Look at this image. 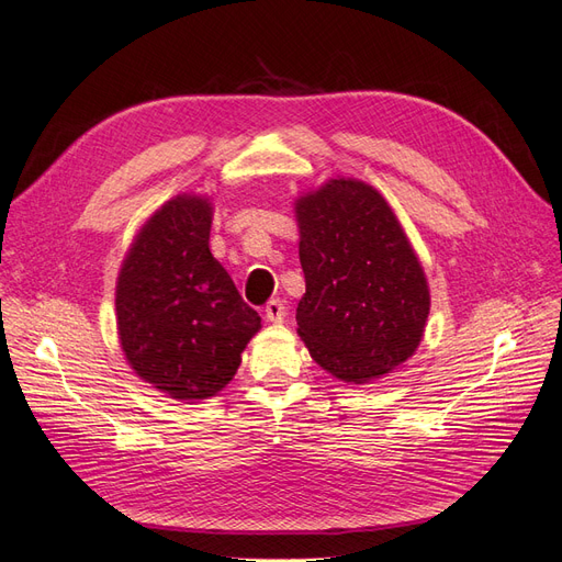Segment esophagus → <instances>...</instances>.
Segmentation results:
<instances>
[{
  "mask_svg": "<svg viewBox=\"0 0 562 562\" xmlns=\"http://www.w3.org/2000/svg\"><path fill=\"white\" fill-rule=\"evenodd\" d=\"M283 316H285L283 300H279V297L277 300H269L267 307H265V318L271 321V323H281Z\"/></svg>",
  "mask_w": 562,
  "mask_h": 562,
  "instance_id": "1",
  "label": "esophagus"
}]
</instances>
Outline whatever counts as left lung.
<instances>
[{"instance_id":"1","label":"left lung","mask_w":562,"mask_h":562,"mask_svg":"<svg viewBox=\"0 0 562 562\" xmlns=\"http://www.w3.org/2000/svg\"><path fill=\"white\" fill-rule=\"evenodd\" d=\"M307 293L297 333L335 378L363 384L415 353L429 288L396 215L370 184L330 180L297 203Z\"/></svg>"}]
</instances>
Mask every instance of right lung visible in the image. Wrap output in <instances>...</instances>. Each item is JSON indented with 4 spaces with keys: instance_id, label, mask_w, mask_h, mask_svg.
Segmentation results:
<instances>
[{
    "instance_id": "obj_1",
    "label": "right lung",
    "mask_w": 562,
    "mask_h": 562,
    "mask_svg": "<svg viewBox=\"0 0 562 562\" xmlns=\"http://www.w3.org/2000/svg\"><path fill=\"white\" fill-rule=\"evenodd\" d=\"M209 236L206 201H168L131 246L116 283V323L128 363L180 401L215 396L260 330V314L211 255Z\"/></svg>"
}]
</instances>
